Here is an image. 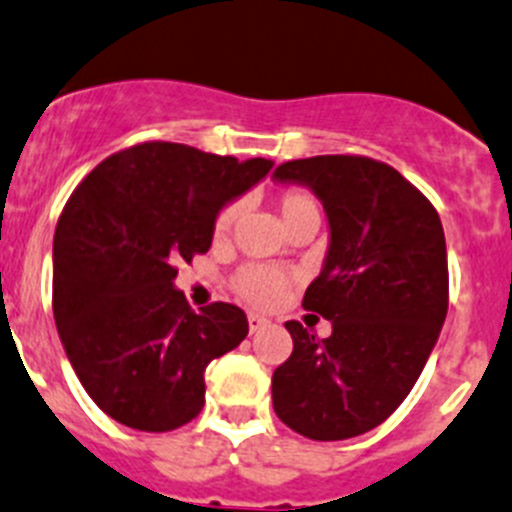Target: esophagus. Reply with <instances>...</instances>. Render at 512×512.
Listing matches in <instances>:
<instances>
[{
    "mask_svg": "<svg viewBox=\"0 0 512 512\" xmlns=\"http://www.w3.org/2000/svg\"><path fill=\"white\" fill-rule=\"evenodd\" d=\"M267 317H262V315H257V312H250V315H247V325H250V332H260V330H265L267 327Z\"/></svg>",
    "mask_w": 512,
    "mask_h": 512,
    "instance_id": "1",
    "label": "esophagus"
}]
</instances>
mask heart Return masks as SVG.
Segmentation results:
<instances>
[{
	"label": "heart",
	"mask_w": 512,
	"mask_h": 512,
	"mask_svg": "<svg viewBox=\"0 0 512 512\" xmlns=\"http://www.w3.org/2000/svg\"><path fill=\"white\" fill-rule=\"evenodd\" d=\"M242 202H227L220 210V215L215 217V235L225 237L227 232L235 227L237 217H240ZM277 210H280L282 222L292 225L297 220H305V217H320V207H317V200L305 190H285L277 200ZM287 275L277 267L270 265H247L242 267L235 275L232 285H235L237 295L245 297L252 305L267 307L280 297V292L285 290Z\"/></svg>",
	"instance_id": "b5f03b06"
}]
</instances>
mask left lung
<instances>
[{"label":"left lung","mask_w":512,"mask_h":512,"mask_svg":"<svg viewBox=\"0 0 512 512\" xmlns=\"http://www.w3.org/2000/svg\"><path fill=\"white\" fill-rule=\"evenodd\" d=\"M277 182L310 187L330 225L305 310L332 322L317 340L285 322L292 355L272 405L310 440H347L390 418L418 382L448 315V252L428 197L385 162L320 155L285 162Z\"/></svg>","instance_id":"obj_1"}]
</instances>
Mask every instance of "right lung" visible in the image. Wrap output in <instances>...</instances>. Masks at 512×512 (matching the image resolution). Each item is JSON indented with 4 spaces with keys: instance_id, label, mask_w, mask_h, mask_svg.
Returning a JSON list of instances; mask_svg holds the SVG:
<instances>
[{
    "instance_id": "1",
    "label": "right lung",
    "mask_w": 512,
    "mask_h": 512,
    "mask_svg": "<svg viewBox=\"0 0 512 512\" xmlns=\"http://www.w3.org/2000/svg\"><path fill=\"white\" fill-rule=\"evenodd\" d=\"M272 160L145 142L99 162L54 232L52 307L59 340L89 398L112 420L167 433L205 405V367L247 337L237 305L192 310L177 262L207 252L215 217Z\"/></svg>"
}]
</instances>
